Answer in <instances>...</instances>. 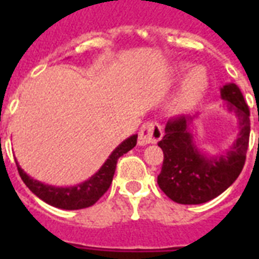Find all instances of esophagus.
I'll return each mask as SVG.
<instances>
[{
	"mask_svg": "<svg viewBox=\"0 0 259 259\" xmlns=\"http://www.w3.org/2000/svg\"><path fill=\"white\" fill-rule=\"evenodd\" d=\"M162 138V129L156 121L145 122L138 132V145H148L160 141Z\"/></svg>",
	"mask_w": 259,
	"mask_h": 259,
	"instance_id": "obj_1",
	"label": "esophagus"
}]
</instances>
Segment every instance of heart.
Instances as JSON below:
<instances>
[{"instance_id":"heart-1","label":"heart","mask_w":259,"mask_h":259,"mask_svg":"<svg viewBox=\"0 0 259 259\" xmlns=\"http://www.w3.org/2000/svg\"><path fill=\"white\" fill-rule=\"evenodd\" d=\"M185 67H180L183 71ZM207 87V76L200 67H193L187 72L184 79L181 80L180 87L176 95L170 102V111L173 114H183L192 110L200 101Z\"/></svg>"}]
</instances>
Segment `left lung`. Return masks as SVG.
<instances>
[{"mask_svg": "<svg viewBox=\"0 0 259 259\" xmlns=\"http://www.w3.org/2000/svg\"><path fill=\"white\" fill-rule=\"evenodd\" d=\"M221 97L239 119V134L227 153L207 157L197 149L191 132L195 115L169 119L158 142L164 152L158 187L179 204H201L219 196L243 169L250 137L249 106L235 83L222 87Z\"/></svg>", "mask_w": 259, "mask_h": 259, "instance_id": "1", "label": "left lung"}]
</instances>
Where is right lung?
I'll use <instances>...</instances> for the list:
<instances>
[{"instance_id": "1", "label": "right lung", "mask_w": 259, "mask_h": 259, "mask_svg": "<svg viewBox=\"0 0 259 259\" xmlns=\"http://www.w3.org/2000/svg\"><path fill=\"white\" fill-rule=\"evenodd\" d=\"M136 144H137V134L125 140L121 145H118L106 160L105 164L101 166V169L94 176L75 187H54V185L44 184L28 176L21 169V166L18 165L17 161L16 165L22 181L38 199L58 208L82 209L91 207L103 196V193L110 188V184L113 181L118 158L133 149Z\"/></svg>"}]
</instances>
